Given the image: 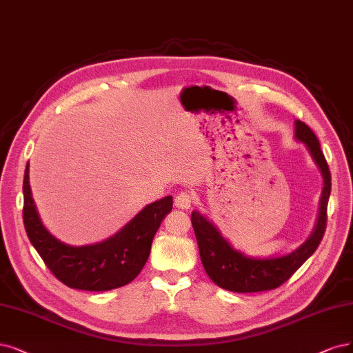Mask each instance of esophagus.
<instances>
[{
  "instance_id": "34e87169",
  "label": "esophagus",
  "mask_w": 353,
  "mask_h": 353,
  "mask_svg": "<svg viewBox=\"0 0 353 353\" xmlns=\"http://www.w3.org/2000/svg\"><path fill=\"white\" fill-rule=\"evenodd\" d=\"M191 203H192V194H191V192L184 191V192L176 194V197H175V205H176L178 209L188 210V209L191 208Z\"/></svg>"
}]
</instances>
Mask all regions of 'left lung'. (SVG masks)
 Instances as JSON below:
<instances>
[{
  "instance_id": "1",
  "label": "left lung",
  "mask_w": 353,
  "mask_h": 353,
  "mask_svg": "<svg viewBox=\"0 0 353 353\" xmlns=\"http://www.w3.org/2000/svg\"><path fill=\"white\" fill-rule=\"evenodd\" d=\"M295 140L305 145L324 182L317 222L311 235L296 250L282 255H273V257H251L230 244L210 219L199 210L191 213V223L197 238L203 267L219 288L238 294L276 289L285 283L320 245L325 232L327 203H329L332 191V176L317 137L312 130L299 119H295Z\"/></svg>"
}]
</instances>
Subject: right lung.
<instances>
[{
	"instance_id": "1",
	"label": "right lung",
	"mask_w": 353,
	"mask_h": 353,
	"mask_svg": "<svg viewBox=\"0 0 353 353\" xmlns=\"http://www.w3.org/2000/svg\"><path fill=\"white\" fill-rule=\"evenodd\" d=\"M23 196L26 234L48 269L68 288L92 292L111 290L134 281L149 259L157 229L172 210V196L163 197L145 205L112 236L74 247L59 241L43 226L32 197L29 163L24 171Z\"/></svg>"
}]
</instances>
